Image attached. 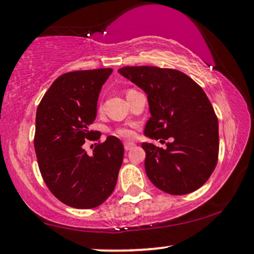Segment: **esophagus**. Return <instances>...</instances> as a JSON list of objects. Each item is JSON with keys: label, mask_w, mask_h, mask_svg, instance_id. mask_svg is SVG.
Here are the masks:
<instances>
[{"label": "esophagus", "mask_w": 254, "mask_h": 254, "mask_svg": "<svg viewBox=\"0 0 254 254\" xmlns=\"http://www.w3.org/2000/svg\"><path fill=\"white\" fill-rule=\"evenodd\" d=\"M135 147V143L132 142V141H126L124 142V148H126V150H130L132 148H134Z\"/></svg>", "instance_id": "obj_1"}]
</instances>
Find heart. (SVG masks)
<instances>
[{
    "instance_id": "b5f03b06",
    "label": "heart",
    "mask_w": 254,
    "mask_h": 254,
    "mask_svg": "<svg viewBox=\"0 0 254 254\" xmlns=\"http://www.w3.org/2000/svg\"><path fill=\"white\" fill-rule=\"evenodd\" d=\"M116 134L122 138H131L133 135V131L128 127H119L116 130Z\"/></svg>"
}]
</instances>
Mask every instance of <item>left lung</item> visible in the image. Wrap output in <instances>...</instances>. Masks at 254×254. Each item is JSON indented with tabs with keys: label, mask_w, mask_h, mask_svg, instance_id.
Wrapping results in <instances>:
<instances>
[{
	"label": "left lung",
	"mask_w": 254,
	"mask_h": 254,
	"mask_svg": "<svg viewBox=\"0 0 254 254\" xmlns=\"http://www.w3.org/2000/svg\"><path fill=\"white\" fill-rule=\"evenodd\" d=\"M147 94L150 119L145 135L166 148L142 142L147 177L158 189L185 195L203 186L219 154V126L203 89L183 71L153 66L120 68Z\"/></svg>",
	"instance_id": "1"
}]
</instances>
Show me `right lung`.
<instances>
[{
    "label": "right lung",
    "mask_w": 254,
    "mask_h": 254,
    "mask_svg": "<svg viewBox=\"0 0 254 254\" xmlns=\"http://www.w3.org/2000/svg\"><path fill=\"white\" fill-rule=\"evenodd\" d=\"M112 68L63 74L49 88L36 111L34 147L45 185L60 202L75 209H92L107 199L116 186L124 147L109 135L96 143L93 154L85 140L100 133L89 130L97 116L101 86Z\"/></svg>",
    "instance_id": "obj_1"
}]
</instances>
